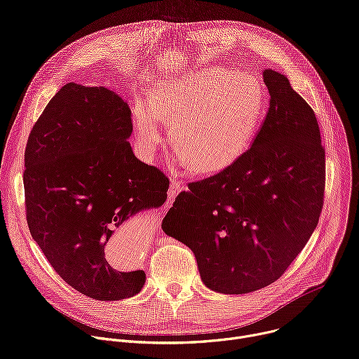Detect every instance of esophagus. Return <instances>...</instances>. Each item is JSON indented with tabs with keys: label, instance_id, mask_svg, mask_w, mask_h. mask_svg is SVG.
<instances>
[{
	"label": "esophagus",
	"instance_id": "34e87169",
	"mask_svg": "<svg viewBox=\"0 0 359 359\" xmlns=\"http://www.w3.org/2000/svg\"><path fill=\"white\" fill-rule=\"evenodd\" d=\"M183 187H184V183H183V182L173 179L172 183H170V187H169V197H170V198H175V197L183 190Z\"/></svg>",
	"mask_w": 359,
	"mask_h": 359
}]
</instances>
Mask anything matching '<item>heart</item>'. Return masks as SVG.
Listing matches in <instances>:
<instances>
[{"label":"heart","instance_id":"b5f03b06","mask_svg":"<svg viewBox=\"0 0 359 359\" xmlns=\"http://www.w3.org/2000/svg\"><path fill=\"white\" fill-rule=\"evenodd\" d=\"M263 89L248 72L212 65L162 82L151 104L133 107L136 143L151 156L172 125L177 161L200 173L219 172L250 147L260 125Z\"/></svg>","mask_w":359,"mask_h":359}]
</instances>
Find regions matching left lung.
I'll return each mask as SVG.
<instances>
[{
  "label": "left lung",
  "mask_w": 359,
  "mask_h": 359,
  "mask_svg": "<svg viewBox=\"0 0 359 359\" xmlns=\"http://www.w3.org/2000/svg\"><path fill=\"white\" fill-rule=\"evenodd\" d=\"M263 76L270 108L251 147L220 173L189 183L166 229L193 251L203 283L222 294L278 280L310 240L324 204L316 114L284 75L266 69Z\"/></svg>",
  "instance_id": "1"
}]
</instances>
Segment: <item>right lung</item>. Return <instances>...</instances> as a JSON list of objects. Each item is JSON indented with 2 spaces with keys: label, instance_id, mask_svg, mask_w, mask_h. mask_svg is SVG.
Segmentation results:
<instances>
[{
  "label": "right lung",
  "instance_id": "obj_1",
  "mask_svg": "<svg viewBox=\"0 0 359 359\" xmlns=\"http://www.w3.org/2000/svg\"><path fill=\"white\" fill-rule=\"evenodd\" d=\"M132 130L119 95L71 82L48 102L25 147L29 233L57 274L93 299L142 290L144 271L115 270L105 245L122 223L168 198L169 179L133 155Z\"/></svg>",
  "mask_w": 359,
  "mask_h": 359
}]
</instances>
